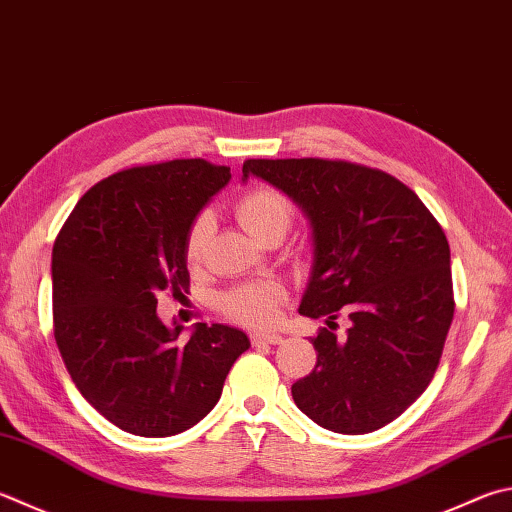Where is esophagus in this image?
<instances>
[{
    "label": "esophagus",
    "instance_id": "1",
    "mask_svg": "<svg viewBox=\"0 0 512 512\" xmlns=\"http://www.w3.org/2000/svg\"><path fill=\"white\" fill-rule=\"evenodd\" d=\"M250 340H253V345H280L284 338L275 331H259V333H253Z\"/></svg>",
    "mask_w": 512,
    "mask_h": 512
}]
</instances>
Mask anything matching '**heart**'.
<instances>
[{
  "mask_svg": "<svg viewBox=\"0 0 512 512\" xmlns=\"http://www.w3.org/2000/svg\"><path fill=\"white\" fill-rule=\"evenodd\" d=\"M293 208L280 190L259 185L248 190L237 203V219L250 237L264 244L271 237H284L291 226ZM212 219L210 215H201L194 221L188 241H185V259L190 266H199L206 255V246L210 239ZM284 300V288L275 282L244 284L232 288L230 293L221 297V309L230 318L246 324H268L275 320L277 309Z\"/></svg>",
  "mask_w": 512,
  "mask_h": 512,
  "instance_id": "obj_1",
  "label": "heart"
}]
</instances>
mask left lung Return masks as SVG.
Masks as SVG:
<instances>
[{
	"label": "left lung",
	"mask_w": 512,
	"mask_h": 512,
	"mask_svg": "<svg viewBox=\"0 0 512 512\" xmlns=\"http://www.w3.org/2000/svg\"><path fill=\"white\" fill-rule=\"evenodd\" d=\"M257 176L300 206L313 264L300 311L350 315L338 337L311 342L318 365L293 383L295 405L322 427L367 434L401 416L430 385L448 338L454 297L450 246L423 201L392 174L324 159H250Z\"/></svg>",
	"instance_id": "left-lung-1"
}]
</instances>
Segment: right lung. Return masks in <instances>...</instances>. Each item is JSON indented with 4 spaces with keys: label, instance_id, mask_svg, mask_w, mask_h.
Segmentation results:
<instances>
[{
    "label": "right lung",
    "instance_id": "add662e5",
    "mask_svg": "<svg viewBox=\"0 0 512 512\" xmlns=\"http://www.w3.org/2000/svg\"><path fill=\"white\" fill-rule=\"evenodd\" d=\"M230 181V167L179 159L123 170L96 183L53 246V333L80 394L120 430L172 436L217 405L241 329L165 327L163 291L190 286L185 241L201 210Z\"/></svg>",
    "mask_w": 512,
    "mask_h": 512
}]
</instances>
